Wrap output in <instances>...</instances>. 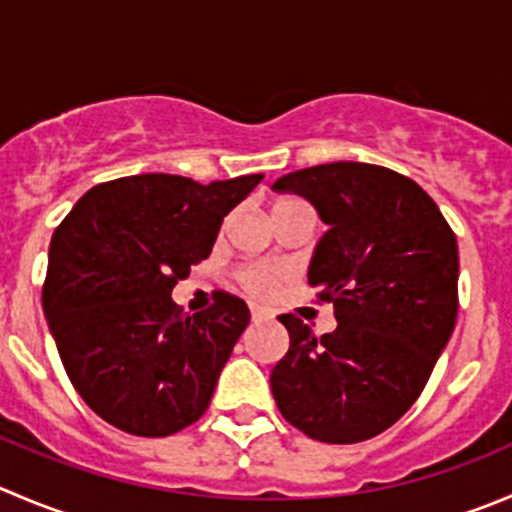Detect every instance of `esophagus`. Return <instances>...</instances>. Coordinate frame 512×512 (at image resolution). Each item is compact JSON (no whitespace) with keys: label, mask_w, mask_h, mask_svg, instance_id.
I'll return each instance as SVG.
<instances>
[{"label":"esophagus","mask_w":512,"mask_h":512,"mask_svg":"<svg viewBox=\"0 0 512 512\" xmlns=\"http://www.w3.org/2000/svg\"><path fill=\"white\" fill-rule=\"evenodd\" d=\"M270 312L265 310V307H257V305H252V322H265V320H270Z\"/></svg>","instance_id":"34e87169"}]
</instances>
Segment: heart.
Instances as JSON below:
<instances>
[{
	"label": "heart",
	"mask_w": 512,
	"mask_h": 512,
	"mask_svg": "<svg viewBox=\"0 0 512 512\" xmlns=\"http://www.w3.org/2000/svg\"><path fill=\"white\" fill-rule=\"evenodd\" d=\"M287 205H297V200L277 202L275 210H280V207H287ZM240 282L247 292L265 297V295H272V292L285 282V272L275 265H250L240 270Z\"/></svg>",
	"instance_id": "heart-1"
}]
</instances>
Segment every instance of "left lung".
I'll use <instances>...</instances> for the list:
<instances>
[{"instance_id":"8db88e82","label":"left lung","mask_w":512,"mask_h":512,"mask_svg":"<svg viewBox=\"0 0 512 512\" xmlns=\"http://www.w3.org/2000/svg\"><path fill=\"white\" fill-rule=\"evenodd\" d=\"M330 230L307 282L335 307L327 335L280 315L290 350L270 388L282 418L312 440L350 445L398 423L420 398L458 317V242L433 197L388 167L332 162L272 185Z\"/></svg>"}]
</instances>
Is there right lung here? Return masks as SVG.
I'll use <instances>...</instances> for the list:
<instances>
[{
  "mask_svg": "<svg viewBox=\"0 0 512 512\" xmlns=\"http://www.w3.org/2000/svg\"><path fill=\"white\" fill-rule=\"evenodd\" d=\"M260 180L119 177L92 187L54 230L44 315L74 390L109 425L165 438L205 415L250 310L215 292V305L182 315L172 290Z\"/></svg>",
  "mask_w": 512,
  "mask_h": 512,
  "instance_id": "add662e5",
  "label": "right lung"
}]
</instances>
